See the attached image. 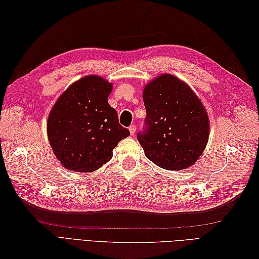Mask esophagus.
Returning <instances> with one entry per match:
<instances>
[{"label": "esophagus", "mask_w": 259, "mask_h": 259, "mask_svg": "<svg viewBox=\"0 0 259 259\" xmlns=\"http://www.w3.org/2000/svg\"><path fill=\"white\" fill-rule=\"evenodd\" d=\"M128 130H130V132H131V134L134 135L135 132H136V125H131V126L128 127Z\"/></svg>", "instance_id": "esophagus-1"}]
</instances>
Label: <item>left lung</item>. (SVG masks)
<instances>
[{"instance_id": "left-lung-1", "label": "left lung", "mask_w": 259, "mask_h": 259, "mask_svg": "<svg viewBox=\"0 0 259 259\" xmlns=\"http://www.w3.org/2000/svg\"><path fill=\"white\" fill-rule=\"evenodd\" d=\"M145 128L137 134L145 155L155 165L180 170L193 165L209 135L201 100L182 80L162 74L144 90Z\"/></svg>"}]
</instances>
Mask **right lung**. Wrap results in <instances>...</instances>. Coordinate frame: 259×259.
Listing matches in <instances>:
<instances>
[{"label":"right lung","instance_id":"right-lung-1","mask_svg":"<svg viewBox=\"0 0 259 259\" xmlns=\"http://www.w3.org/2000/svg\"><path fill=\"white\" fill-rule=\"evenodd\" d=\"M112 84L88 75L62 93L48 120L54 153L67 169L91 173L112 158V150L130 131L119 124L108 104Z\"/></svg>","mask_w":259,"mask_h":259}]
</instances>
